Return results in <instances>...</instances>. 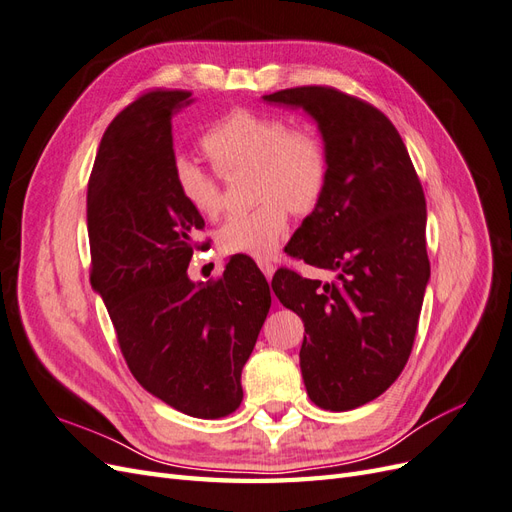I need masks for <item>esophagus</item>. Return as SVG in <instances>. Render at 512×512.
Returning <instances> with one entry per match:
<instances>
[{
	"instance_id": "34e87169",
	"label": "esophagus",
	"mask_w": 512,
	"mask_h": 512,
	"mask_svg": "<svg viewBox=\"0 0 512 512\" xmlns=\"http://www.w3.org/2000/svg\"><path fill=\"white\" fill-rule=\"evenodd\" d=\"M258 267H260L262 275H265V277H267V280H271V277H273V273H275V267L271 265V262H265V260H260V262H258Z\"/></svg>"
}]
</instances>
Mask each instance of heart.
I'll return each instance as SVG.
<instances>
[{
    "label": "heart",
    "instance_id": "b5f03b06",
    "mask_svg": "<svg viewBox=\"0 0 512 512\" xmlns=\"http://www.w3.org/2000/svg\"><path fill=\"white\" fill-rule=\"evenodd\" d=\"M203 149L220 173L254 168V196L260 205L232 213L218 230L226 254L271 258L288 228V209L312 211L329 181V153L312 130H290L284 117L247 108L230 111L203 136ZM173 183L181 200L200 218L224 209L220 175L179 153Z\"/></svg>",
    "mask_w": 512,
    "mask_h": 512
}]
</instances>
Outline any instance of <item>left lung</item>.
<instances>
[{"label": "left lung", "mask_w": 512, "mask_h": 512, "mask_svg": "<svg viewBox=\"0 0 512 512\" xmlns=\"http://www.w3.org/2000/svg\"><path fill=\"white\" fill-rule=\"evenodd\" d=\"M262 100L303 108L329 153L327 188L288 254L335 280L280 269L271 286L303 320L309 399L333 412L359 408L389 389L412 352L429 282L421 181L399 132L371 104L316 85Z\"/></svg>", "instance_id": "1"}]
</instances>
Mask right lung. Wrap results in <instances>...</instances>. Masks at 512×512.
I'll return each instance as SVG.
<instances>
[{
	"label": "right lung",
	"mask_w": 512,
	"mask_h": 512,
	"mask_svg": "<svg viewBox=\"0 0 512 512\" xmlns=\"http://www.w3.org/2000/svg\"><path fill=\"white\" fill-rule=\"evenodd\" d=\"M190 91H151L106 128L87 188L91 288L113 320L132 376L194 418L243 399L241 371L271 307L265 275L230 256L218 282H192L194 232L205 220L173 183V115Z\"/></svg>",
	"instance_id": "right-lung-1"
}]
</instances>
